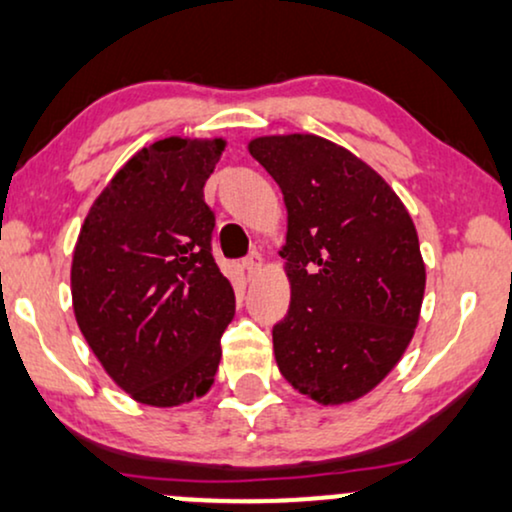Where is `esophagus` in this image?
<instances>
[{
  "instance_id": "obj_1",
  "label": "esophagus",
  "mask_w": 512,
  "mask_h": 512,
  "mask_svg": "<svg viewBox=\"0 0 512 512\" xmlns=\"http://www.w3.org/2000/svg\"><path fill=\"white\" fill-rule=\"evenodd\" d=\"M243 269H245V274H248L250 278L255 276L257 271L262 269V257H260V252H250V255L243 260Z\"/></svg>"
}]
</instances>
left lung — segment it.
I'll return each mask as SVG.
<instances>
[{
    "label": "left lung",
    "mask_w": 512,
    "mask_h": 512,
    "mask_svg": "<svg viewBox=\"0 0 512 512\" xmlns=\"http://www.w3.org/2000/svg\"><path fill=\"white\" fill-rule=\"evenodd\" d=\"M252 158L283 193L290 309L276 323L278 371L319 404L364 397L397 366L418 326L425 264L390 184L316 134L257 137Z\"/></svg>",
    "instance_id": "left-lung-1"
}]
</instances>
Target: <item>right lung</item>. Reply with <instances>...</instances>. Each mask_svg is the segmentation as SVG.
<instances>
[{"mask_svg": "<svg viewBox=\"0 0 512 512\" xmlns=\"http://www.w3.org/2000/svg\"><path fill=\"white\" fill-rule=\"evenodd\" d=\"M224 146L167 137L141 148L94 200L75 243L77 326L115 385L158 409L210 390L236 312L203 196Z\"/></svg>", "mask_w": 512, "mask_h": 512, "instance_id": "obj_1", "label": "right lung"}]
</instances>
